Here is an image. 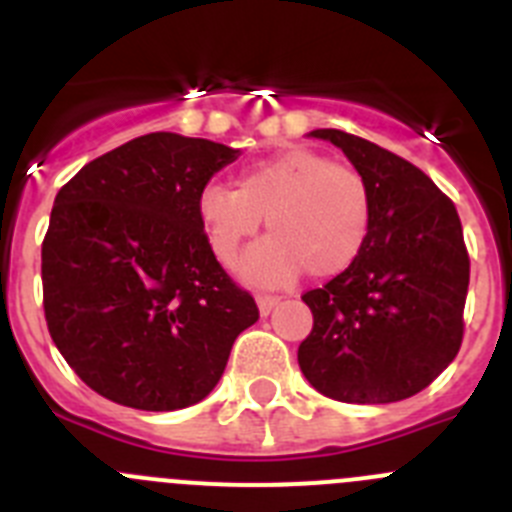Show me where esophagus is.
<instances>
[{
    "mask_svg": "<svg viewBox=\"0 0 512 512\" xmlns=\"http://www.w3.org/2000/svg\"><path fill=\"white\" fill-rule=\"evenodd\" d=\"M256 302H259L261 315H269V312L279 305V297L277 295H259L256 297Z\"/></svg>",
    "mask_w": 512,
    "mask_h": 512,
    "instance_id": "obj_1",
    "label": "esophagus"
}]
</instances>
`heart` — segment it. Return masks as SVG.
Returning a JSON list of instances; mask_svg holds the SVG:
<instances>
[{
  "label": "heart",
  "mask_w": 512,
  "mask_h": 512,
  "mask_svg": "<svg viewBox=\"0 0 512 512\" xmlns=\"http://www.w3.org/2000/svg\"><path fill=\"white\" fill-rule=\"evenodd\" d=\"M264 215L271 235L241 264L251 282H287L302 269L315 279L336 277L364 251L372 192L354 166L295 148L248 164L235 189L210 184L200 194V220L223 264H233Z\"/></svg>",
  "instance_id": "heart-1"
}]
</instances>
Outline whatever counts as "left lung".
Masks as SVG:
<instances>
[{
	"mask_svg": "<svg viewBox=\"0 0 512 512\" xmlns=\"http://www.w3.org/2000/svg\"><path fill=\"white\" fill-rule=\"evenodd\" d=\"M361 171L372 228L359 259L302 295L310 336L302 374L325 397L359 405L425 390L459 354L469 253L454 202L418 166L343 130H312Z\"/></svg>",
	"mask_w": 512,
	"mask_h": 512,
	"instance_id": "1",
	"label": "left lung"
}]
</instances>
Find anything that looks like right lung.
Segmentation results:
<instances>
[{
    "label": "right lung",
    "mask_w": 512,
    "mask_h": 512,
    "mask_svg": "<svg viewBox=\"0 0 512 512\" xmlns=\"http://www.w3.org/2000/svg\"><path fill=\"white\" fill-rule=\"evenodd\" d=\"M235 156L205 138L140 135L58 189L40 253L45 323L81 382L117 405L205 400L259 320L200 220L202 189Z\"/></svg>",
    "instance_id": "obj_1"
}]
</instances>
